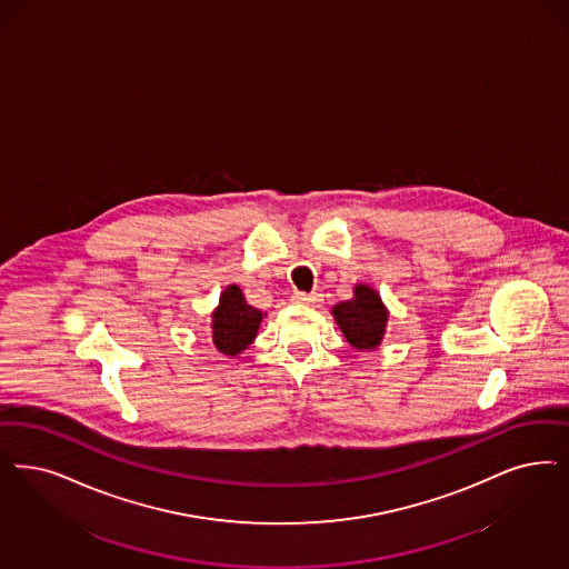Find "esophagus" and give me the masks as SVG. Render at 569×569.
Segmentation results:
<instances>
[{
  "mask_svg": "<svg viewBox=\"0 0 569 569\" xmlns=\"http://www.w3.org/2000/svg\"><path fill=\"white\" fill-rule=\"evenodd\" d=\"M295 302L296 305L317 307V305L321 302V295H317V292H313V295H305V292H298V295H295Z\"/></svg>",
  "mask_w": 569,
  "mask_h": 569,
  "instance_id": "34e87169",
  "label": "esophagus"
}]
</instances>
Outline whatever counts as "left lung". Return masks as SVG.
<instances>
[{"label": "left lung", "mask_w": 569, "mask_h": 569, "mask_svg": "<svg viewBox=\"0 0 569 569\" xmlns=\"http://www.w3.org/2000/svg\"><path fill=\"white\" fill-rule=\"evenodd\" d=\"M332 317L353 349L373 351L387 333L389 309L372 286L357 283L351 300L333 305Z\"/></svg>", "instance_id": "obj_1"}]
</instances>
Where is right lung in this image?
<instances>
[{
  "instance_id": "1",
  "label": "right lung",
  "mask_w": 569,
  "mask_h": 569,
  "mask_svg": "<svg viewBox=\"0 0 569 569\" xmlns=\"http://www.w3.org/2000/svg\"><path fill=\"white\" fill-rule=\"evenodd\" d=\"M262 313L248 305L239 286H227L220 295L218 307L212 311V342L216 351L229 357H237L254 342L258 328L262 323Z\"/></svg>"
}]
</instances>
